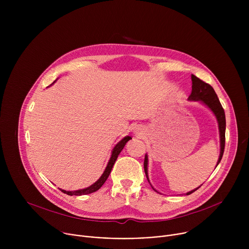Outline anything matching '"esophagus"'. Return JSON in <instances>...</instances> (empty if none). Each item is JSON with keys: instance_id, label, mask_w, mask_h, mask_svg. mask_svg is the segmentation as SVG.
<instances>
[{"instance_id": "1", "label": "esophagus", "mask_w": 249, "mask_h": 249, "mask_svg": "<svg viewBox=\"0 0 249 249\" xmlns=\"http://www.w3.org/2000/svg\"><path fill=\"white\" fill-rule=\"evenodd\" d=\"M134 134H135L136 136H138V137L143 136V135H144V129L142 128V127H139V126H137V127H135V130H134Z\"/></svg>"}]
</instances>
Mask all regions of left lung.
<instances>
[{"mask_svg": "<svg viewBox=\"0 0 249 249\" xmlns=\"http://www.w3.org/2000/svg\"><path fill=\"white\" fill-rule=\"evenodd\" d=\"M191 81H192V91L188 97L189 100L193 101H201L203 102L210 110L215 114L218 124H219V131H220V143H221V151H220V157L218 160L217 165L220 163L224 151H225V143H226V115H225V110L223 108V106L218 98L217 93L215 92L214 89H213L209 84L203 82L199 78H197L194 75H191ZM217 167V166H216ZM144 168H145V173L147 178L149 180L148 177V156H145V160H144ZM150 182V181H149ZM153 187V186H152ZM200 188V186L198 187ZM198 188L189 191L186 193V195H189L196 191ZM153 189L157 191L154 187Z\"/></svg>", "mask_w": 249, "mask_h": 249, "instance_id": "obj_1", "label": "left lung"}]
</instances>
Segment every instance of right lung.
Wrapping results in <instances>:
<instances>
[{"mask_svg":"<svg viewBox=\"0 0 249 249\" xmlns=\"http://www.w3.org/2000/svg\"><path fill=\"white\" fill-rule=\"evenodd\" d=\"M54 83H55V82H54ZM54 83H53V84H54ZM131 139H132L131 137L126 136V137H124V138L119 142V143L114 147V149H113V151H112V154H111V158H110V160H109V161H108V163H107V166H106L104 172H103L102 175L100 176V178H99L97 181H95L92 185H90V186L88 187V188L80 189V190H76V191H66V190H63V189H60V190H61L63 193H66V194H68V195H70V196H73V195H76V196L87 195V194H90V193H92V192L97 191V190L104 184V182L106 181V179L108 178V176H109V174H110V172H111V169H112V167H113V165H114V163H115V161H116V160H117L119 154L121 153V151H122L123 148L125 147L127 142H128L129 140H131Z\"/></svg>","mask_w":249,"mask_h":249,"instance_id":"add662e5","label":"right lung"}]
</instances>
